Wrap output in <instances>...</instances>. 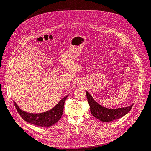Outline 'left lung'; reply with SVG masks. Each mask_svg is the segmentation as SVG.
Returning <instances> with one entry per match:
<instances>
[{
    "label": "left lung",
    "instance_id": "obj_1",
    "mask_svg": "<svg viewBox=\"0 0 151 151\" xmlns=\"http://www.w3.org/2000/svg\"><path fill=\"white\" fill-rule=\"evenodd\" d=\"M86 93L87 98H88V102L90 106L91 114L95 118L103 122H108L114 120L119 119L129 113L134 105V104H132L129 106L116 109L106 108L96 102L93 98L92 96L88 91H86Z\"/></svg>",
    "mask_w": 151,
    "mask_h": 151
}]
</instances>
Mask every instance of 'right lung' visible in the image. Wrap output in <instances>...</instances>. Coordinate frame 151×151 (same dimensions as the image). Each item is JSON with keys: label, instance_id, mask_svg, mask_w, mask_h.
<instances>
[{"label": "right lung", "instance_id": "1", "mask_svg": "<svg viewBox=\"0 0 151 151\" xmlns=\"http://www.w3.org/2000/svg\"><path fill=\"white\" fill-rule=\"evenodd\" d=\"M68 95L62 98L55 106L50 110L41 113H30L21 110L14 102L17 112L22 119L31 124L40 127H50L54 125L60 119L63 110V106Z\"/></svg>", "mask_w": 151, "mask_h": 151}]
</instances>
